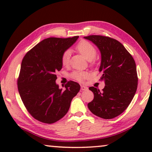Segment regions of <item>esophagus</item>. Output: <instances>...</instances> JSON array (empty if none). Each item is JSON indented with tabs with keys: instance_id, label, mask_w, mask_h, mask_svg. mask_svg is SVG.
Segmentation results:
<instances>
[{
	"instance_id": "esophagus-1",
	"label": "esophagus",
	"mask_w": 152,
	"mask_h": 152,
	"mask_svg": "<svg viewBox=\"0 0 152 152\" xmlns=\"http://www.w3.org/2000/svg\"><path fill=\"white\" fill-rule=\"evenodd\" d=\"M87 89H88V88H87L86 86H84V85H81V90H82V91H86V90H87Z\"/></svg>"
}]
</instances>
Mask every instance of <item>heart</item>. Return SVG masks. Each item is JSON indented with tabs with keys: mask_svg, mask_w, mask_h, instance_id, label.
<instances>
[{
	"mask_svg": "<svg viewBox=\"0 0 152 152\" xmlns=\"http://www.w3.org/2000/svg\"><path fill=\"white\" fill-rule=\"evenodd\" d=\"M76 50L84 56L87 60L91 61L94 59L97 55V51L95 47L91 43L86 41H81L76 45ZM70 57V52L69 50L64 51L61 55V64L64 66L68 65ZM89 73L86 71H74L71 74V77L79 82H83L88 78Z\"/></svg>",
	"mask_w": 152,
	"mask_h": 152,
	"instance_id": "heart-1",
	"label": "heart"
}]
</instances>
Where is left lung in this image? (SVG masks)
Wrapping results in <instances>:
<instances>
[{
  "label": "left lung",
  "mask_w": 152,
  "mask_h": 152,
  "mask_svg": "<svg viewBox=\"0 0 152 152\" xmlns=\"http://www.w3.org/2000/svg\"><path fill=\"white\" fill-rule=\"evenodd\" d=\"M84 39L92 41L101 53L99 72L105 86L100 91L89 87L94 98L88 107L94 115L112 119L125 111L134 98L138 86L136 66L132 55L119 41L111 37L90 35Z\"/></svg>",
  "instance_id": "left-lung-1"
}]
</instances>
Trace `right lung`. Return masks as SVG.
<instances>
[{
  "label": "right lung",
  "instance_id": "right-lung-1",
  "mask_svg": "<svg viewBox=\"0 0 152 152\" xmlns=\"http://www.w3.org/2000/svg\"><path fill=\"white\" fill-rule=\"evenodd\" d=\"M78 37L43 39L22 60L17 80L20 98L30 115L43 123L52 124L61 119L80 90V84L73 81H69L64 89L55 82L56 73L62 68V54Z\"/></svg>",
  "mask_w": 152,
  "mask_h": 152
}]
</instances>
